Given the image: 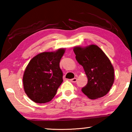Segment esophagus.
<instances>
[{"mask_svg": "<svg viewBox=\"0 0 132 132\" xmlns=\"http://www.w3.org/2000/svg\"><path fill=\"white\" fill-rule=\"evenodd\" d=\"M70 81L72 82H76L77 81V79L76 78H73V79L70 80Z\"/></svg>", "mask_w": 132, "mask_h": 132, "instance_id": "esophagus-1", "label": "esophagus"}]
</instances>
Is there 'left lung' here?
<instances>
[{
	"mask_svg": "<svg viewBox=\"0 0 132 132\" xmlns=\"http://www.w3.org/2000/svg\"><path fill=\"white\" fill-rule=\"evenodd\" d=\"M73 51L88 78L82 92L92 100L104 97L110 90L115 79L114 69L110 60L95 45L75 46Z\"/></svg>",
	"mask_w": 132,
	"mask_h": 132,
	"instance_id": "1",
	"label": "left lung"
}]
</instances>
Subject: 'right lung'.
I'll list each match as a JSON object with an SVG mask.
<instances>
[{"label":"right lung","instance_id":"obj_1","mask_svg":"<svg viewBox=\"0 0 132 132\" xmlns=\"http://www.w3.org/2000/svg\"><path fill=\"white\" fill-rule=\"evenodd\" d=\"M65 49L55 52L40 53L31 60L24 71V91L36 103L50 102L63 82V73L59 63Z\"/></svg>","mask_w":132,"mask_h":132}]
</instances>
